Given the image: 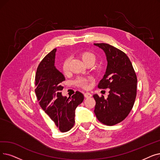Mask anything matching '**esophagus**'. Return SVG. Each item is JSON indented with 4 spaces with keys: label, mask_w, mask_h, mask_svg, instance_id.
<instances>
[{
    "label": "esophagus",
    "mask_w": 160,
    "mask_h": 160,
    "mask_svg": "<svg viewBox=\"0 0 160 160\" xmlns=\"http://www.w3.org/2000/svg\"><path fill=\"white\" fill-rule=\"evenodd\" d=\"M92 96V95L89 93V92H86L84 93V97H86V98H89V97H91Z\"/></svg>",
    "instance_id": "esophagus-1"
}]
</instances>
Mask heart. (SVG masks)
I'll use <instances>...</instances> for the list:
<instances>
[{
    "instance_id": "1",
    "label": "heart",
    "mask_w": 160,
    "mask_h": 160,
    "mask_svg": "<svg viewBox=\"0 0 160 160\" xmlns=\"http://www.w3.org/2000/svg\"><path fill=\"white\" fill-rule=\"evenodd\" d=\"M81 58L82 61L84 62V63L86 64L88 62H95L96 57L95 55L91 52H88V51H85L81 53ZM69 62H70V58H67L63 63V66H62V68H63V71L65 73H67L69 69ZM92 78H78L75 81L76 84H77L78 86L82 87V88H86L88 86V84L89 81H92Z\"/></svg>"
}]
</instances>
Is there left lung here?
I'll list each match as a JSON object with an SVG mask.
<instances>
[{
	"mask_svg": "<svg viewBox=\"0 0 160 160\" xmlns=\"http://www.w3.org/2000/svg\"><path fill=\"white\" fill-rule=\"evenodd\" d=\"M105 52L107 67L98 84L101 89L109 88L107 99L93 95L96 101L94 112L98 120L107 126L122 122L133 107L137 95V78L127 55L105 43L94 44Z\"/></svg>",
	"mask_w": 160,
	"mask_h": 160,
	"instance_id": "8db88e82",
	"label": "left lung"
}]
</instances>
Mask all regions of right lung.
<instances>
[{"mask_svg":"<svg viewBox=\"0 0 160 160\" xmlns=\"http://www.w3.org/2000/svg\"><path fill=\"white\" fill-rule=\"evenodd\" d=\"M53 49L40 63L35 76V93L39 104L60 131L67 132L74 125L75 110L84 100V95L76 92L71 97L63 96L61 82L64 75L55 67Z\"/></svg>","mask_w":160,"mask_h":160,"instance_id":"1","label":"right lung"}]
</instances>
